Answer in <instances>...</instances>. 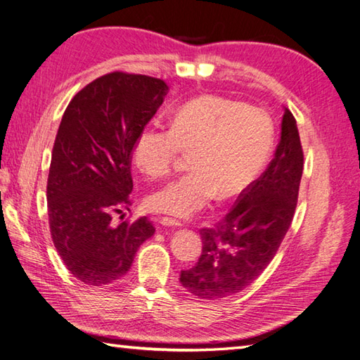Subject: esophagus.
<instances>
[{
	"instance_id": "1",
	"label": "esophagus",
	"mask_w": 360,
	"mask_h": 360,
	"mask_svg": "<svg viewBox=\"0 0 360 360\" xmlns=\"http://www.w3.org/2000/svg\"><path fill=\"white\" fill-rule=\"evenodd\" d=\"M160 222H161L162 225H165V227H181V225H182L181 221L169 218V216H164V218H161Z\"/></svg>"
}]
</instances>
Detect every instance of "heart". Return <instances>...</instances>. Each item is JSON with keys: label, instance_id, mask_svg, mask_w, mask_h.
Instances as JSON below:
<instances>
[{"label": "heart", "instance_id": "1", "mask_svg": "<svg viewBox=\"0 0 360 360\" xmlns=\"http://www.w3.org/2000/svg\"><path fill=\"white\" fill-rule=\"evenodd\" d=\"M273 125L261 108L221 96H200L179 107L169 130L144 129L133 146L138 169L152 179L167 176L181 153H190V172L147 198L150 210L191 216L214 196L239 195L270 153Z\"/></svg>", "mask_w": 360, "mask_h": 360}]
</instances>
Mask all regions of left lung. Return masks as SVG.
<instances>
[{"instance_id": "1", "label": "left lung", "mask_w": 360, "mask_h": 360, "mask_svg": "<svg viewBox=\"0 0 360 360\" xmlns=\"http://www.w3.org/2000/svg\"><path fill=\"white\" fill-rule=\"evenodd\" d=\"M281 141L266 170L240 191L213 229L200 230L202 253L181 283L199 299H221L247 288L269 266L297 205L304 150L293 113L285 108Z\"/></svg>"}]
</instances>
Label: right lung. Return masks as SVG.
<instances>
[{"mask_svg":"<svg viewBox=\"0 0 360 360\" xmlns=\"http://www.w3.org/2000/svg\"><path fill=\"white\" fill-rule=\"evenodd\" d=\"M167 91L160 78L112 72L79 90L63 115L47 178L49 225L67 270L86 285L118 282L153 236L146 216L113 218L131 205L133 146Z\"/></svg>","mask_w":360,"mask_h":360,"instance_id":"1","label":"right lung"}]
</instances>
